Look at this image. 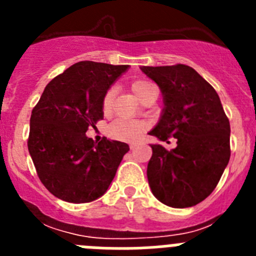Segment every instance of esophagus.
I'll use <instances>...</instances> for the list:
<instances>
[{
    "label": "esophagus",
    "instance_id": "obj_1",
    "mask_svg": "<svg viewBox=\"0 0 256 256\" xmlns=\"http://www.w3.org/2000/svg\"><path fill=\"white\" fill-rule=\"evenodd\" d=\"M136 148H137V144H134V142H133V144H130V150H134Z\"/></svg>",
    "mask_w": 256,
    "mask_h": 256
}]
</instances>
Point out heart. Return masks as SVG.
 I'll return each mask as SVG.
<instances>
[{"instance_id":"b5f03b06","label":"heart","mask_w":256,"mask_h":256,"mask_svg":"<svg viewBox=\"0 0 256 256\" xmlns=\"http://www.w3.org/2000/svg\"><path fill=\"white\" fill-rule=\"evenodd\" d=\"M154 87L151 83L146 80H137L132 83V91L137 97L141 96L148 88ZM112 101V90L106 92L102 101V108L108 112ZM144 130V124L138 120H130V119H115L110 126H108V134L112 138L119 140V141L134 142L141 138L142 133Z\"/></svg>"}]
</instances>
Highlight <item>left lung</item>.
<instances>
[{
  "label": "left lung",
  "mask_w": 256,
  "mask_h": 256,
  "mask_svg": "<svg viewBox=\"0 0 256 256\" xmlns=\"http://www.w3.org/2000/svg\"><path fill=\"white\" fill-rule=\"evenodd\" d=\"M141 70L159 86L164 102L159 122L148 134L159 141L177 138V148L170 151L151 144L150 188L168 206H195L214 191L230 162V120L216 90L191 66Z\"/></svg>",
  "instance_id": "obj_1"
}]
</instances>
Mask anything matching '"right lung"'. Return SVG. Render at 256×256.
<instances>
[{
    "label": "right lung",
    "mask_w": 256,
    "mask_h": 256,
    "mask_svg": "<svg viewBox=\"0 0 256 256\" xmlns=\"http://www.w3.org/2000/svg\"><path fill=\"white\" fill-rule=\"evenodd\" d=\"M130 65L79 61L46 86L30 116L28 150L44 187L60 200L82 204L108 191L130 146L86 132L104 118L102 101Z\"/></svg>",
    "instance_id": "1"
}]
</instances>
